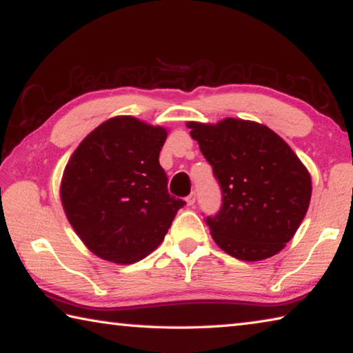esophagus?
Here are the masks:
<instances>
[{
	"label": "esophagus",
	"mask_w": 353,
	"mask_h": 353,
	"mask_svg": "<svg viewBox=\"0 0 353 353\" xmlns=\"http://www.w3.org/2000/svg\"><path fill=\"white\" fill-rule=\"evenodd\" d=\"M195 200H197V194H195V192H190L188 197H186V201H188L189 206H194L195 205Z\"/></svg>",
	"instance_id": "esophagus-1"
}]
</instances>
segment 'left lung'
<instances>
[{
    "mask_svg": "<svg viewBox=\"0 0 353 353\" xmlns=\"http://www.w3.org/2000/svg\"><path fill=\"white\" fill-rule=\"evenodd\" d=\"M212 167L222 203L206 216L216 244L242 261L279 253L307 214L311 178L291 147L268 126L238 119L189 122Z\"/></svg>",
    "mask_w": 353,
    "mask_h": 353,
    "instance_id": "obj_1",
    "label": "left lung"
}]
</instances>
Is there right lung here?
Wrapping results in <instances>:
<instances>
[{"instance_id":"right-lung-1","label":"right lung","mask_w":353,"mask_h":353,"mask_svg":"<svg viewBox=\"0 0 353 353\" xmlns=\"http://www.w3.org/2000/svg\"><path fill=\"white\" fill-rule=\"evenodd\" d=\"M167 132L114 117L79 143L62 176L68 222L97 256L132 264L150 255L186 205L167 189L159 152Z\"/></svg>"}]
</instances>
